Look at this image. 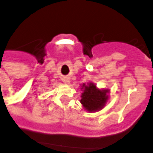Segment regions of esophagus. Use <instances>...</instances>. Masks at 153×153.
<instances>
[{"mask_svg": "<svg viewBox=\"0 0 153 153\" xmlns=\"http://www.w3.org/2000/svg\"><path fill=\"white\" fill-rule=\"evenodd\" d=\"M62 81L65 82V83H68L69 82V79H67V78H63Z\"/></svg>", "mask_w": 153, "mask_h": 153, "instance_id": "esophagus-1", "label": "esophagus"}]
</instances>
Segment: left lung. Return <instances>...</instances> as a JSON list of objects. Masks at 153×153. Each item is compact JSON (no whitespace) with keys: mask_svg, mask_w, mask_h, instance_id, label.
<instances>
[{"mask_svg":"<svg viewBox=\"0 0 153 153\" xmlns=\"http://www.w3.org/2000/svg\"><path fill=\"white\" fill-rule=\"evenodd\" d=\"M82 99L80 102L83 108L88 112H97L102 109L108 99V89H99L92 82H88L82 86Z\"/></svg>","mask_w":153,"mask_h":153,"instance_id":"8db88e82","label":"left lung"}]
</instances>
